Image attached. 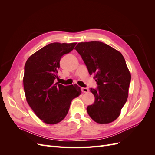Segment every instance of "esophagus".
<instances>
[{
  "instance_id": "34e87169",
  "label": "esophagus",
  "mask_w": 155,
  "mask_h": 155,
  "mask_svg": "<svg viewBox=\"0 0 155 155\" xmlns=\"http://www.w3.org/2000/svg\"><path fill=\"white\" fill-rule=\"evenodd\" d=\"M81 91L83 93L88 92V89L87 88H81Z\"/></svg>"
}]
</instances>
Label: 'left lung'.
I'll list each match as a JSON object with an SVG mask.
<instances>
[{"instance_id": "8db88e82", "label": "left lung", "mask_w": 155, "mask_h": 155, "mask_svg": "<svg viewBox=\"0 0 155 155\" xmlns=\"http://www.w3.org/2000/svg\"><path fill=\"white\" fill-rule=\"evenodd\" d=\"M75 50L97 84L96 89L91 88L95 101L87 108L88 115L98 124L112 122L118 118L128 97L131 76L124 56L100 41L79 43Z\"/></svg>"}]
</instances>
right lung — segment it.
Returning a JSON list of instances; mask_svg holds the SVG:
<instances>
[{
    "label": "right lung",
    "mask_w": 155,
    "mask_h": 155,
    "mask_svg": "<svg viewBox=\"0 0 155 155\" xmlns=\"http://www.w3.org/2000/svg\"><path fill=\"white\" fill-rule=\"evenodd\" d=\"M76 43L48 44L26 61L23 77L26 99L44 123L56 124L67 116L72 100L81 94L77 85L64 86L58 79L60 59L71 51Z\"/></svg>",
    "instance_id": "right-lung-1"
}]
</instances>
